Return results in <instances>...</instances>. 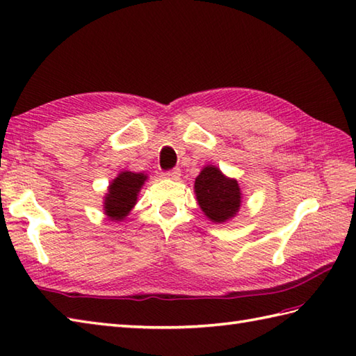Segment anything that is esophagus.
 I'll return each instance as SVG.
<instances>
[{"instance_id":"esophagus-1","label":"esophagus","mask_w":356,"mask_h":356,"mask_svg":"<svg viewBox=\"0 0 356 356\" xmlns=\"http://www.w3.org/2000/svg\"><path fill=\"white\" fill-rule=\"evenodd\" d=\"M165 179H171V180H179L180 179V170H171L163 172Z\"/></svg>"}]
</instances>
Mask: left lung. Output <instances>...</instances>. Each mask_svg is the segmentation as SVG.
<instances>
[{"label":"left lung","instance_id":"obj_1","mask_svg":"<svg viewBox=\"0 0 356 356\" xmlns=\"http://www.w3.org/2000/svg\"><path fill=\"white\" fill-rule=\"evenodd\" d=\"M194 193L203 214L217 225L236 217L243 199L237 179L225 176L216 165L203 166L195 177Z\"/></svg>","mask_w":356,"mask_h":356}]
</instances>
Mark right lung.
Instances as JSON below:
<instances>
[{
    "label": "right lung",
    "instance_id": "1",
    "mask_svg": "<svg viewBox=\"0 0 356 356\" xmlns=\"http://www.w3.org/2000/svg\"><path fill=\"white\" fill-rule=\"evenodd\" d=\"M148 180L145 172L120 171L111 180L104 195V214L111 222H124L131 213L143 184Z\"/></svg>",
    "mask_w": 356,
    "mask_h": 356
}]
</instances>
